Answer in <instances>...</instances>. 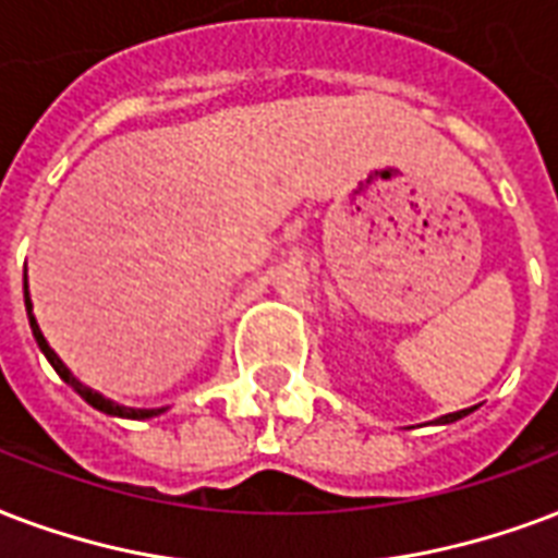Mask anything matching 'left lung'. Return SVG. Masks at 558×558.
Returning a JSON list of instances; mask_svg holds the SVG:
<instances>
[{"label":"left lung","mask_w":558,"mask_h":558,"mask_svg":"<svg viewBox=\"0 0 558 558\" xmlns=\"http://www.w3.org/2000/svg\"><path fill=\"white\" fill-rule=\"evenodd\" d=\"M468 412H471V410H459V412H450V415H441L439 424H450V421H459L462 415H468Z\"/></svg>","instance_id":"8db88e82"}]
</instances>
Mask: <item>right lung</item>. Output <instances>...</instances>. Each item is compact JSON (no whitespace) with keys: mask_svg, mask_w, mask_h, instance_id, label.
Returning <instances> with one entry per match:
<instances>
[{"mask_svg":"<svg viewBox=\"0 0 558 558\" xmlns=\"http://www.w3.org/2000/svg\"><path fill=\"white\" fill-rule=\"evenodd\" d=\"M23 289H25V313H28V325H32V333L34 339H37V348H40L43 354H46V360L52 363V368L58 374H61L63 383H70L72 389L84 398V401L90 403V407H96L99 412H108V415H117V418H155V415H160V412H166L163 407L160 410H134V407H122V403H113L110 398H105V395L93 392L90 386H84L81 380H75L72 377V372L63 365V360L58 354H54L52 348H49V342H46V336L40 333V325H37V318H34L32 313V298H28V278H23Z\"/></svg>","mask_w":558,"mask_h":558,"instance_id":"right-lung-1","label":"right lung"}]
</instances>
